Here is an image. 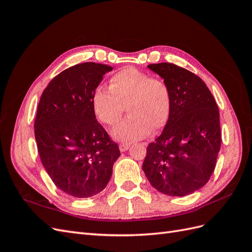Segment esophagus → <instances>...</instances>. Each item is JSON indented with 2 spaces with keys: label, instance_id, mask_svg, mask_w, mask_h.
I'll return each instance as SVG.
<instances>
[{
  "label": "esophagus",
  "instance_id": "obj_1",
  "mask_svg": "<svg viewBox=\"0 0 252 252\" xmlns=\"http://www.w3.org/2000/svg\"><path fill=\"white\" fill-rule=\"evenodd\" d=\"M129 147H130V144H128V143H122V144H120V146H119V148L122 152L127 151L129 149Z\"/></svg>",
  "mask_w": 252,
  "mask_h": 252
}]
</instances>
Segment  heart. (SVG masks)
<instances>
[{"instance_id":"1","label":"heart","mask_w":252,"mask_h":252,"mask_svg":"<svg viewBox=\"0 0 252 252\" xmlns=\"http://www.w3.org/2000/svg\"><path fill=\"white\" fill-rule=\"evenodd\" d=\"M171 90L166 81L125 67L110 79L109 87L97 86L93 94V108L102 123L114 126L123 116H129L112 130L121 142H132L158 130L168 122L171 111Z\"/></svg>"}]
</instances>
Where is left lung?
Masks as SVG:
<instances>
[{
	"label": "left lung",
	"mask_w": 252,
	"mask_h": 252,
	"mask_svg": "<svg viewBox=\"0 0 252 252\" xmlns=\"http://www.w3.org/2000/svg\"><path fill=\"white\" fill-rule=\"evenodd\" d=\"M168 84L172 103L161 135L147 147L143 170L167 195L193 193L215 171L220 148V112L204 81L171 63L148 65Z\"/></svg>",
	"instance_id": "left-lung-1"
}]
</instances>
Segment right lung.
I'll return each mask as SVG.
<instances>
[{"mask_svg": "<svg viewBox=\"0 0 252 252\" xmlns=\"http://www.w3.org/2000/svg\"><path fill=\"white\" fill-rule=\"evenodd\" d=\"M112 67L94 62L67 68L44 89L34 135L45 170L74 197H90L108 184L121 152L95 119L93 94Z\"/></svg>", "mask_w": 252, "mask_h": 252, "instance_id": "1", "label": "right lung"}]
</instances>
